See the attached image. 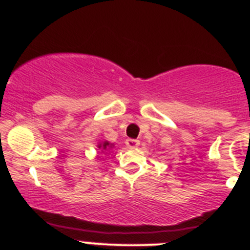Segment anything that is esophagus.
Segmentation results:
<instances>
[{"label": "esophagus", "instance_id": "esophagus-1", "mask_svg": "<svg viewBox=\"0 0 250 250\" xmlns=\"http://www.w3.org/2000/svg\"><path fill=\"white\" fill-rule=\"evenodd\" d=\"M125 145H127L129 148H134L140 145V141L137 139H127L125 140Z\"/></svg>", "mask_w": 250, "mask_h": 250}]
</instances>
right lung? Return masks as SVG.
<instances>
[{"label":"right lung","mask_w":250,"mask_h":250,"mask_svg":"<svg viewBox=\"0 0 250 250\" xmlns=\"http://www.w3.org/2000/svg\"><path fill=\"white\" fill-rule=\"evenodd\" d=\"M109 146H110V144L107 143V141H105L104 144H100V145H99V148L102 147L103 150H105V148H107V147H109Z\"/></svg>","instance_id":"obj_1"}]
</instances>
